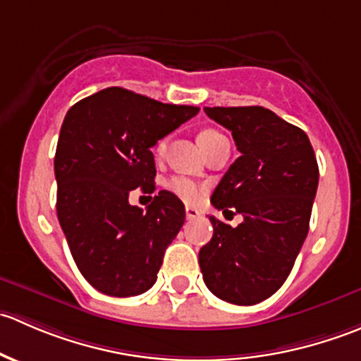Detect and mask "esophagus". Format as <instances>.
I'll use <instances>...</instances> for the list:
<instances>
[{"mask_svg": "<svg viewBox=\"0 0 361 361\" xmlns=\"http://www.w3.org/2000/svg\"><path fill=\"white\" fill-rule=\"evenodd\" d=\"M185 214H187V220H195V218L201 216V211L194 206H187L185 207Z\"/></svg>", "mask_w": 361, "mask_h": 361, "instance_id": "34e87169", "label": "esophagus"}]
</instances>
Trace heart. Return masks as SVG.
<instances>
[{
	"label": "heart",
	"mask_w": 361,
	"mask_h": 361,
	"mask_svg": "<svg viewBox=\"0 0 361 361\" xmlns=\"http://www.w3.org/2000/svg\"><path fill=\"white\" fill-rule=\"evenodd\" d=\"M221 136H224V134H220L218 130L204 129L202 133H199V143H201V147L204 148ZM164 150H166V140H160L157 143V147H155V152H157V154H162ZM167 188H169V190L173 192L176 197H180L181 201H185V202H194L195 199L199 197V194H201V190H199V185L195 183L194 180H190V178H185V176L171 178V180L167 181Z\"/></svg>",
	"instance_id": "heart-1"
}]
</instances>
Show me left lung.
Segmentation results:
<instances>
[{"mask_svg": "<svg viewBox=\"0 0 361 361\" xmlns=\"http://www.w3.org/2000/svg\"><path fill=\"white\" fill-rule=\"evenodd\" d=\"M204 111L231 130L241 152L211 204L241 213L243 221L231 227L209 216L213 238L199 251L202 278L221 300L258 304L281 288L307 238L318 162L307 134L267 108Z\"/></svg>", "mask_w": 361, "mask_h": 361, "instance_id": "obj_1", "label": "left lung"}]
</instances>
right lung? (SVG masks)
I'll list each match as a JSON object with an SVG mask.
<instances>
[{
	"label": "right lung",
	"mask_w": 361,
	"mask_h": 361,
	"mask_svg": "<svg viewBox=\"0 0 361 361\" xmlns=\"http://www.w3.org/2000/svg\"><path fill=\"white\" fill-rule=\"evenodd\" d=\"M197 113L108 87L64 116L54 159L57 218L76 267L101 293L133 297L157 281L185 206L160 190L143 211L130 206L129 194L155 190L152 147Z\"/></svg>",
	"instance_id": "obj_1"
}]
</instances>
